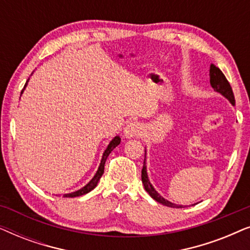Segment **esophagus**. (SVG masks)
<instances>
[{"label": "esophagus", "instance_id": "esophagus-1", "mask_svg": "<svg viewBox=\"0 0 250 250\" xmlns=\"http://www.w3.org/2000/svg\"><path fill=\"white\" fill-rule=\"evenodd\" d=\"M141 129L142 127L139 123L132 122V123H128V124L125 126L124 131H123V134H124L125 138L127 139L135 138V136H138L140 133H141Z\"/></svg>", "mask_w": 250, "mask_h": 250}]
</instances>
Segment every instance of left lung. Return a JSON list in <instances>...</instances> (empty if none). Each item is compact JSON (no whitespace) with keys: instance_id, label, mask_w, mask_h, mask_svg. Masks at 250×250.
Wrapping results in <instances>:
<instances>
[{"instance_id":"obj_1","label":"left lung","mask_w":250,"mask_h":250,"mask_svg":"<svg viewBox=\"0 0 250 250\" xmlns=\"http://www.w3.org/2000/svg\"><path fill=\"white\" fill-rule=\"evenodd\" d=\"M209 76H210V85L211 87L214 88V91L221 93L223 97L228 99L229 101L231 102L232 104H235V100H234V95H233V91H232V87L230 83H229L227 77L224 76V74L222 73L221 69L218 67L215 66V64H210V69H209ZM141 179H142V183L145 186V189L146 192L150 194V197L153 198L156 201H158L159 204L165 205V206L168 207H173V208H179L180 206H177L175 204H172L170 201L166 200L165 198H163L160 194L157 192L155 188L152 187V184L150 183L149 177H148V173H146V155H145V162H143V168L141 172Z\"/></svg>"}]
</instances>
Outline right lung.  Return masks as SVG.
Wrapping results in <instances>:
<instances>
[{"label": "right lung", "mask_w": 250, "mask_h": 250, "mask_svg": "<svg viewBox=\"0 0 250 250\" xmlns=\"http://www.w3.org/2000/svg\"><path fill=\"white\" fill-rule=\"evenodd\" d=\"M27 83H28V81L26 82L25 86H23V90H25V87H26ZM23 90L21 91V94H22ZM119 143H121V138H119L118 135H117V136H115V138L112 139L111 141H110V143H109V145H108L107 149L104 150V156H102V159H101V163H100V166H99V168H98V170H97V173H95V175L93 176V179H92V180L90 181V182H88V183L86 184V186L82 188V189L77 190V191H75V192L63 194V197H68V198L80 197V196H83V194H85V193H88V192H90V191L93 190L94 188L97 187V184H98V182H99V180L101 179L102 174H104V164H105V160H107V158H108L109 153H110V152L112 151V150H114V149L116 148V146H117L119 145Z\"/></svg>", "instance_id": "add662e5"}]
</instances>
